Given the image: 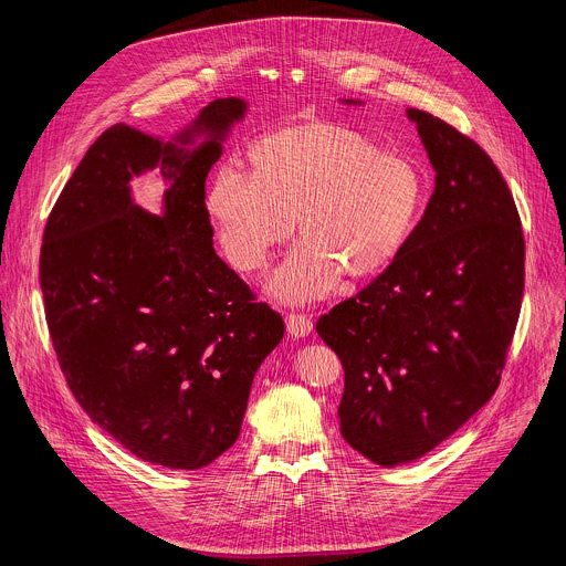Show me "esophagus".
<instances>
[{
    "label": "esophagus",
    "instance_id": "1",
    "mask_svg": "<svg viewBox=\"0 0 566 566\" xmlns=\"http://www.w3.org/2000/svg\"><path fill=\"white\" fill-rule=\"evenodd\" d=\"M286 329L291 336L302 338L306 334H311L313 329V319L304 313H286Z\"/></svg>",
    "mask_w": 566,
    "mask_h": 566
}]
</instances>
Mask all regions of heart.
Wrapping results in <instances>:
<instances>
[{
  "mask_svg": "<svg viewBox=\"0 0 566 566\" xmlns=\"http://www.w3.org/2000/svg\"><path fill=\"white\" fill-rule=\"evenodd\" d=\"M251 164L253 177L219 168L206 203L226 260L241 273L260 271L297 219L304 241L269 280L284 302L325 297L343 273H382L426 206L428 177L417 158L329 120L271 132Z\"/></svg>",
  "mask_w": 566,
  "mask_h": 566,
  "instance_id": "obj_1",
  "label": "heart"
}]
</instances>
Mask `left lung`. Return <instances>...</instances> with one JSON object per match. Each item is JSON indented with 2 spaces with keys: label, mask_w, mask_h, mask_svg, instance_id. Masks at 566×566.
<instances>
[{
  "label": "left lung",
  "mask_w": 566,
  "mask_h": 566,
  "mask_svg": "<svg viewBox=\"0 0 566 566\" xmlns=\"http://www.w3.org/2000/svg\"><path fill=\"white\" fill-rule=\"evenodd\" d=\"M408 116L437 170L428 208L400 255L315 325L345 369L343 439L378 465L423 457L486 406L524 293V230L493 158Z\"/></svg>",
  "instance_id": "8db88e82"
}]
</instances>
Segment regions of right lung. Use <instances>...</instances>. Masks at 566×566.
<instances>
[{
	"label": "right lung",
	"mask_w": 566,
	"mask_h": 566,
	"mask_svg": "<svg viewBox=\"0 0 566 566\" xmlns=\"http://www.w3.org/2000/svg\"><path fill=\"white\" fill-rule=\"evenodd\" d=\"M217 98L177 140L105 129L44 228L40 286L60 369L90 419L143 461L199 470L239 437L262 360L284 319L212 249L206 177L244 118ZM197 135L207 140L192 150ZM161 166L165 214L130 201L128 181Z\"/></svg>",
	"instance_id": "right-lung-1"
}]
</instances>
